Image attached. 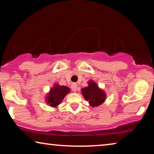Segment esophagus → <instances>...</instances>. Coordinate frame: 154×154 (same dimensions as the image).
Returning a JSON list of instances; mask_svg holds the SVG:
<instances>
[{"mask_svg": "<svg viewBox=\"0 0 154 154\" xmlns=\"http://www.w3.org/2000/svg\"><path fill=\"white\" fill-rule=\"evenodd\" d=\"M71 88H72V90L73 92H76L77 89V84H72V86H71Z\"/></svg>", "mask_w": 154, "mask_h": 154, "instance_id": "esophagus-1", "label": "esophagus"}]
</instances>
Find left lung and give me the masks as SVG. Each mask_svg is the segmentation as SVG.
Returning a JSON list of instances; mask_svg holds the SVG:
<instances>
[{
	"mask_svg": "<svg viewBox=\"0 0 154 154\" xmlns=\"http://www.w3.org/2000/svg\"><path fill=\"white\" fill-rule=\"evenodd\" d=\"M82 92L84 99L88 101V103L92 107L100 106L106 100L105 92L93 81H90L88 86L83 88Z\"/></svg>",
	"mask_w": 154,
	"mask_h": 154,
	"instance_id": "obj_1",
	"label": "left lung"
}]
</instances>
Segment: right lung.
<instances>
[{
    "label": "right lung",
    "mask_w": 154,
    "mask_h": 154,
    "mask_svg": "<svg viewBox=\"0 0 154 154\" xmlns=\"http://www.w3.org/2000/svg\"><path fill=\"white\" fill-rule=\"evenodd\" d=\"M70 88L64 86H60L55 84L52 88H51L48 96L46 98V101L51 107H56L60 104L66 95L70 92Z\"/></svg>",
    "instance_id": "right-lung-1"
}]
</instances>
